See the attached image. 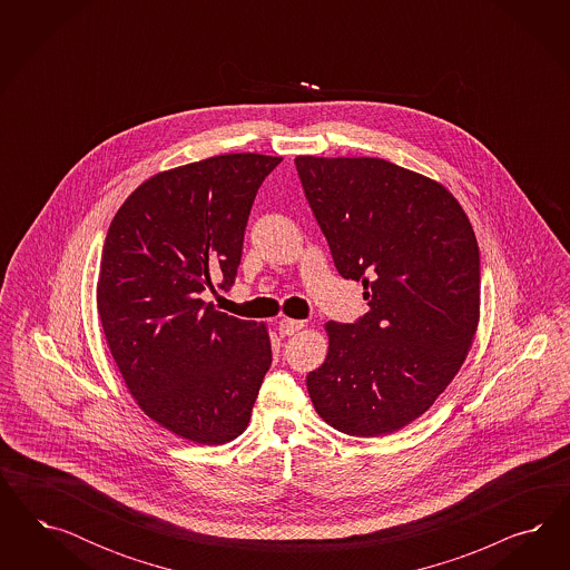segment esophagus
Listing matches in <instances>:
<instances>
[{"instance_id": "esophagus-1", "label": "esophagus", "mask_w": 570, "mask_h": 570, "mask_svg": "<svg viewBox=\"0 0 570 570\" xmlns=\"http://www.w3.org/2000/svg\"><path fill=\"white\" fill-rule=\"evenodd\" d=\"M303 326H305V324H303V322H298V320H288V317H284V320H279L277 330H279V334H282V336H293L294 332H298Z\"/></svg>"}]
</instances>
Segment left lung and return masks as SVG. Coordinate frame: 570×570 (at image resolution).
Segmentation results:
<instances>
[{
	"label": "left lung",
	"instance_id": "8db88e82",
	"mask_svg": "<svg viewBox=\"0 0 570 570\" xmlns=\"http://www.w3.org/2000/svg\"><path fill=\"white\" fill-rule=\"evenodd\" d=\"M311 210L341 276L370 311L328 322V355L309 372L315 412L353 436L391 434L455 379L481 317V259L455 196L384 158L296 156Z\"/></svg>",
	"mask_w": 570,
	"mask_h": 570
}]
</instances>
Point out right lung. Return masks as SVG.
I'll use <instances>...</instances> for the list:
<instances>
[{
	"label": "right lung",
	"instance_id": "right-lung-1",
	"mask_svg": "<svg viewBox=\"0 0 570 570\" xmlns=\"http://www.w3.org/2000/svg\"><path fill=\"white\" fill-rule=\"evenodd\" d=\"M282 156H210L146 179L117 210L96 286L112 360L139 410L191 443L246 431L272 365L265 324L200 298L238 274L244 229Z\"/></svg>",
	"mask_w": 570,
	"mask_h": 570
}]
</instances>
